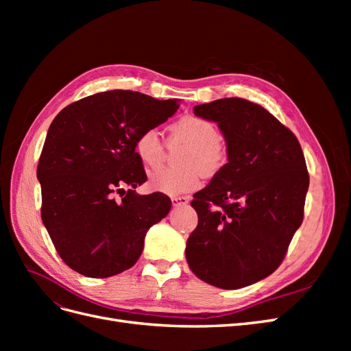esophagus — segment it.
<instances>
[{"instance_id":"obj_1","label":"esophagus","mask_w":351,"mask_h":351,"mask_svg":"<svg viewBox=\"0 0 351 351\" xmlns=\"http://www.w3.org/2000/svg\"><path fill=\"white\" fill-rule=\"evenodd\" d=\"M171 202L174 206H178V205H187L190 202V197L189 196H173L171 197Z\"/></svg>"}]
</instances>
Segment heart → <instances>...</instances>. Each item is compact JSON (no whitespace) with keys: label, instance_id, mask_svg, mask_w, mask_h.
I'll return each mask as SVG.
<instances>
[{"label":"heart","instance_id":"b5f03b06","mask_svg":"<svg viewBox=\"0 0 351 351\" xmlns=\"http://www.w3.org/2000/svg\"><path fill=\"white\" fill-rule=\"evenodd\" d=\"M171 133L177 139L189 143L180 162L183 168H164L149 178V186L156 192L180 195L199 186L200 173L215 176L227 161L226 147L218 139L217 125L197 115H184L171 125ZM134 152L147 169H155L162 164L164 146L155 129H146L137 134Z\"/></svg>","mask_w":351,"mask_h":351}]
</instances>
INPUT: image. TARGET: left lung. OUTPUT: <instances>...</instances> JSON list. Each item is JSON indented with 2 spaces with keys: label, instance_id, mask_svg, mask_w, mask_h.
<instances>
[{
  "label": "left lung",
  "instance_id": "8db88e82",
  "mask_svg": "<svg viewBox=\"0 0 351 351\" xmlns=\"http://www.w3.org/2000/svg\"><path fill=\"white\" fill-rule=\"evenodd\" d=\"M193 112L218 124L228 162L193 195L199 221L186 259L202 281L241 289L280 267L302 226L309 189L304 155L293 132L258 104L224 98Z\"/></svg>",
  "mask_w": 351,
  "mask_h": 351
}]
</instances>
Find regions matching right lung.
Here are the masks:
<instances>
[{"mask_svg":"<svg viewBox=\"0 0 351 351\" xmlns=\"http://www.w3.org/2000/svg\"><path fill=\"white\" fill-rule=\"evenodd\" d=\"M177 110V99L108 90L67 105L51 123L36 171L40 217L71 269L108 278L141 258L147 230L168 215L171 199L136 193L147 177L134 141Z\"/></svg>","mask_w":351,"mask_h":351,"instance_id":"right-lung-1","label":"right lung"}]
</instances>
